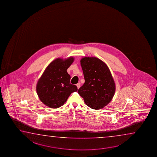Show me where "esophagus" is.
Returning a JSON list of instances; mask_svg holds the SVG:
<instances>
[{
  "label": "esophagus",
  "mask_w": 157,
  "mask_h": 157,
  "mask_svg": "<svg viewBox=\"0 0 157 157\" xmlns=\"http://www.w3.org/2000/svg\"><path fill=\"white\" fill-rule=\"evenodd\" d=\"M80 85H81V84H80V83H78L76 84V86H77V88H78V89L80 87Z\"/></svg>",
  "instance_id": "1"
}]
</instances>
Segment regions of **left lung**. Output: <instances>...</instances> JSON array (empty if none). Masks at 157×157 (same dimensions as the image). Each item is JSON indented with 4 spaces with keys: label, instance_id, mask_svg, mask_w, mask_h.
<instances>
[{
    "label": "left lung",
    "instance_id": "1",
    "mask_svg": "<svg viewBox=\"0 0 157 157\" xmlns=\"http://www.w3.org/2000/svg\"><path fill=\"white\" fill-rule=\"evenodd\" d=\"M81 65L85 82L77 92L90 108L101 109L112 101L115 91L109 68L101 60L93 57L82 59Z\"/></svg>",
    "mask_w": 157,
    "mask_h": 157
}]
</instances>
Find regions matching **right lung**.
<instances>
[{"instance_id": "right-lung-1", "label": "right lung", "mask_w": 157, "mask_h": 157, "mask_svg": "<svg viewBox=\"0 0 157 157\" xmlns=\"http://www.w3.org/2000/svg\"><path fill=\"white\" fill-rule=\"evenodd\" d=\"M73 61L72 57L64 60L56 59L48 65L38 80L37 93L47 106L58 108L66 102L71 93L77 91V86L70 83L71 77L67 72Z\"/></svg>"}]
</instances>
